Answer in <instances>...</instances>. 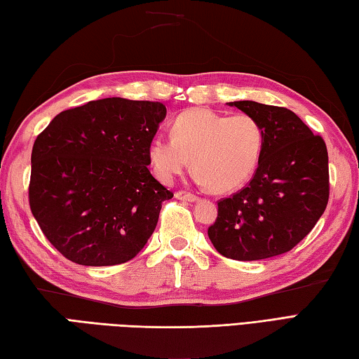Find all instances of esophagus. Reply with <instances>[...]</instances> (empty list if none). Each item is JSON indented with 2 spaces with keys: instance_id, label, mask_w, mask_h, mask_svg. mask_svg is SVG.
<instances>
[{
  "instance_id": "1",
  "label": "esophagus",
  "mask_w": 359,
  "mask_h": 359,
  "mask_svg": "<svg viewBox=\"0 0 359 359\" xmlns=\"http://www.w3.org/2000/svg\"><path fill=\"white\" fill-rule=\"evenodd\" d=\"M175 197H177V199H180V201H187V202L199 201V197L191 194V193H187V191H177V193H175Z\"/></svg>"
}]
</instances>
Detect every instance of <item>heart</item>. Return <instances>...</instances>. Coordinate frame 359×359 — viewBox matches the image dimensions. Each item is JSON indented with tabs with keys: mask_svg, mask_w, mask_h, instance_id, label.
<instances>
[{
	"mask_svg": "<svg viewBox=\"0 0 359 359\" xmlns=\"http://www.w3.org/2000/svg\"><path fill=\"white\" fill-rule=\"evenodd\" d=\"M171 135L154 137L148 156L158 180L171 184L191 157L194 179L212 193H231L255 174L264 151V128L250 114L224 116L187 109L172 120Z\"/></svg>",
	"mask_w": 359,
	"mask_h": 359,
	"instance_id": "heart-1",
	"label": "heart"
}]
</instances>
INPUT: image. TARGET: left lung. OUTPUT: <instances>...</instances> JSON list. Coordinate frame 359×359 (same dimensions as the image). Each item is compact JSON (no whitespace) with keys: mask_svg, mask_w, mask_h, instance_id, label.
I'll list each match as a JSON object with an SVG mask.
<instances>
[{"mask_svg":"<svg viewBox=\"0 0 359 359\" xmlns=\"http://www.w3.org/2000/svg\"><path fill=\"white\" fill-rule=\"evenodd\" d=\"M226 104L261 121L264 151L250 184L219 201L208 238L236 261L284 255L313 230L329 202L327 147L287 108L251 100Z\"/></svg>","mask_w":359,"mask_h":359,"instance_id":"1","label":"left lung"}]
</instances>
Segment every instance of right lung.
Instances as JSON below:
<instances>
[{"label": "right lung", "mask_w": 359, "mask_h": 359, "mask_svg": "<svg viewBox=\"0 0 359 359\" xmlns=\"http://www.w3.org/2000/svg\"><path fill=\"white\" fill-rule=\"evenodd\" d=\"M166 108L102 98L60 112L32 148L29 203L46 238L88 266L131 261L172 193L148 170L149 142Z\"/></svg>", "instance_id": "right-lung-1"}]
</instances>
